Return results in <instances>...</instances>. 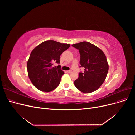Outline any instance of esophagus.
<instances>
[{
	"instance_id": "esophagus-1",
	"label": "esophagus",
	"mask_w": 135,
	"mask_h": 135,
	"mask_svg": "<svg viewBox=\"0 0 135 135\" xmlns=\"http://www.w3.org/2000/svg\"><path fill=\"white\" fill-rule=\"evenodd\" d=\"M67 73H72V70H67Z\"/></svg>"
}]
</instances>
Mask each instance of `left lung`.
<instances>
[{"label":"left lung","instance_id":"obj_1","mask_svg":"<svg viewBox=\"0 0 135 135\" xmlns=\"http://www.w3.org/2000/svg\"><path fill=\"white\" fill-rule=\"evenodd\" d=\"M72 46L79 50L80 67L84 68L74 81V85L84 93H93L102 85L107 76L109 66L105 55L100 49L87 41Z\"/></svg>","mask_w":135,"mask_h":135}]
</instances>
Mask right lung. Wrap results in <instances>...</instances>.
Wrapping results in <instances>:
<instances>
[{
  "label": "right lung",
  "instance_id": "right-lung-1",
  "mask_svg": "<svg viewBox=\"0 0 135 135\" xmlns=\"http://www.w3.org/2000/svg\"><path fill=\"white\" fill-rule=\"evenodd\" d=\"M69 46V44L47 40L33 50L27 67L28 76L35 88L47 93L59 86L65 73L60 65L57 67L52 65L54 63H60L61 55Z\"/></svg>",
  "mask_w": 135,
  "mask_h": 135
}]
</instances>
